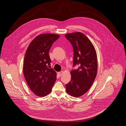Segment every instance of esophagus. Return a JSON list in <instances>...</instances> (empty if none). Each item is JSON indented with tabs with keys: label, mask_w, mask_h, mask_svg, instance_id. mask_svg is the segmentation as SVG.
Here are the masks:
<instances>
[{
	"label": "esophagus",
	"mask_w": 126,
	"mask_h": 126,
	"mask_svg": "<svg viewBox=\"0 0 126 126\" xmlns=\"http://www.w3.org/2000/svg\"><path fill=\"white\" fill-rule=\"evenodd\" d=\"M63 73H64L63 71H61V72H58V76L60 77V76L63 74Z\"/></svg>",
	"instance_id": "esophagus-1"
}]
</instances>
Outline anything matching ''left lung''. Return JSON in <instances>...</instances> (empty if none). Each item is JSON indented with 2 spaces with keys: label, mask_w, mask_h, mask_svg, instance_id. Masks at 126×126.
Listing matches in <instances>:
<instances>
[{
  "label": "left lung",
  "mask_w": 126,
  "mask_h": 126,
  "mask_svg": "<svg viewBox=\"0 0 126 126\" xmlns=\"http://www.w3.org/2000/svg\"><path fill=\"white\" fill-rule=\"evenodd\" d=\"M65 37L73 47V66L78 67L70 72L71 80L66 85V92L71 96L79 97L88 91L96 78V50L90 40L82 32L67 33Z\"/></svg>",
  "instance_id": "obj_1"
}]
</instances>
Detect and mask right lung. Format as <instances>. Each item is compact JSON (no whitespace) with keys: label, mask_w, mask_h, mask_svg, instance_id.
<instances>
[{"label":"right lung","mask_w":126,"mask_h":126,"mask_svg":"<svg viewBox=\"0 0 126 126\" xmlns=\"http://www.w3.org/2000/svg\"><path fill=\"white\" fill-rule=\"evenodd\" d=\"M60 35L41 34L31 42L24 56L23 73L30 89L37 96L48 94L57 78V73L48 68L51 60L48 52Z\"/></svg>","instance_id":"right-lung-1"}]
</instances>
